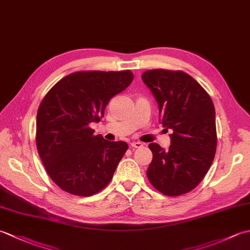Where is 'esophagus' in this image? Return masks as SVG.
Returning a JSON list of instances; mask_svg holds the SVG:
<instances>
[{
	"instance_id": "esophagus-1",
	"label": "esophagus",
	"mask_w": 250,
	"mask_h": 250,
	"mask_svg": "<svg viewBox=\"0 0 250 250\" xmlns=\"http://www.w3.org/2000/svg\"><path fill=\"white\" fill-rule=\"evenodd\" d=\"M143 146V144L141 142H132L131 143V147H134V148H140V147H142Z\"/></svg>"
}]
</instances>
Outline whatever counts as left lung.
I'll list each match as a JSON object with an SVG mask.
<instances>
[{
	"label": "left lung",
	"instance_id": "8db88e82",
	"mask_svg": "<svg viewBox=\"0 0 250 250\" xmlns=\"http://www.w3.org/2000/svg\"><path fill=\"white\" fill-rule=\"evenodd\" d=\"M142 79L157 100L159 120L166 130L173 131L167 150L157 143L149 144L152 161L147 177L163 194H185L202 182L214 160L217 132L213 101L183 71L149 70Z\"/></svg>",
	"mask_w": 250,
	"mask_h": 250
}]
</instances>
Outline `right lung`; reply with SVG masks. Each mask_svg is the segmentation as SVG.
Wrapping results in <instances>:
<instances>
[{"label":"right lung","mask_w":250,"mask_h":250,"mask_svg":"<svg viewBox=\"0 0 250 250\" xmlns=\"http://www.w3.org/2000/svg\"><path fill=\"white\" fill-rule=\"evenodd\" d=\"M131 71H81L58 82L40 104L36 147L56 185L71 194L90 196L113 178L128 144L94 135L109 100L133 81Z\"/></svg>","instance_id":"add662e5"}]
</instances>
